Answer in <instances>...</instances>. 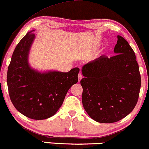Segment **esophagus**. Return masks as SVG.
I'll return each mask as SVG.
<instances>
[{"label":"esophagus","instance_id":"1","mask_svg":"<svg viewBox=\"0 0 149 149\" xmlns=\"http://www.w3.org/2000/svg\"><path fill=\"white\" fill-rule=\"evenodd\" d=\"M82 78H83V75H82L81 73H79V74H78V81H80L81 80Z\"/></svg>","mask_w":149,"mask_h":149}]
</instances>
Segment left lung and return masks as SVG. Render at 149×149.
Wrapping results in <instances>:
<instances>
[{
  "label": "left lung",
  "mask_w": 149,
  "mask_h": 149,
  "mask_svg": "<svg viewBox=\"0 0 149 149\" xmlns=\"http://www.w3.org/2000/svg\"><path fill=\"white\" fill-rule=\"evenodd\" d=\"M111 57L101 56L82 68V103L97 122L113 123L127 116L136 106L141 76L135 52L127 41L117 36Z\"/></svg>",
  "instance_id": "8db88e82"
}]
</instances>
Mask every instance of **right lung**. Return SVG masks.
Returning <instances> with one entry per match:
<instances>
[{
	"label": "right lung",
	"instance_id": "obj_1",
	"mask_svg": "<svg viewBox=\"0 0 149 149\" xmlns=\"http://www.w3.org/2000/svg\"><path fill=\"white\" fill-rule=\"evenodd\" d=\"M34 37V33L28 32L16 45L8 66L7 82L16 109L27 117L39 120L52 117L59 109L68 90L77 83L79 68L47 73L31 68L27 57Z\"/></svg>",
	"mask_w": 149,
	"mask_h": 149
}]
</instances>
